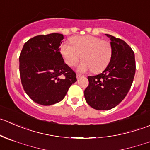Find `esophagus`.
<instances>
[{
    "instance_id": "34e87169",
    "label": "esophagus",
    "mask_w": 150,
    "mask_h": 150,
    "mask_svg": "<svg viewBox=\"0 0 150 150\" xmlns=\"http://www.w3.org/2000/svg\"><path fill=\"white\" fill-rule=\"evenodd\" d=\"M82 76H83V75H81V74L77 73V75H76V77H77V78H78V79H79V78H81V77H82Z\"/></svg>"
}]
</instances>
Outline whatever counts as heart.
I'll use <instances>...</instances> for the list:
<instances>
[{"label":"heart","instance_id":"b5f03b06","mask_svg":"<svg viewBox=\"0 0 150 150\" xmlns=\"http://www.w3.org/2000/svg\"><path fill=\"white\" fill-rule=\"evenodd\" d=\"M72 43H64L61 47L64 60L69 67L76 65L82 57L83 61L78 66V70L85 72L91 69L98 73L104 70L110 63L112 47L107 40L86 35L75 36L72 39Z\"/></svg>","mask_w":150,"mask_h":150}]
</instances>
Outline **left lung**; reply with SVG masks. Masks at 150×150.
I'll return each mask as SVG.
<instances>
[{"label": "left lung", "mask_w": 150, "mask_h": 150, "mask_svg": "<svg viewBox=\"0 0 150 150\" xmlns=\"http://www.w3.org/2000/svg\"><path fill=\"white\" fill-rule=\"evenodd\" d=\"M110 40L112 56L102 73L88 76L84 91L86 103L96 110H109L120 104L128 93L136 72L134 52L122 40L106 34Z\"/></svg>", "instance_id": "obj_1"}]
</instances>
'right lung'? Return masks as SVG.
<instances>
[{
	"mask_svg": "<svg viewBox=\"0 0 150 150\" xmlns=\"http://www.w3.org/2000/svg\"><path fill=\"white\" fill-rule=\"evenodd\" d=\"M63 40L61 33L39 35L28 40L21 50L19 61L22 85L28 97L38 104L59 103L77 81L76 74L64 63L60 53Z\"/></svg>",
	"mask_w": 150,
	"mask_h": 150,
	"instance_id": "right-lung-1",
	"label": "right lung"
}]
</instances>
